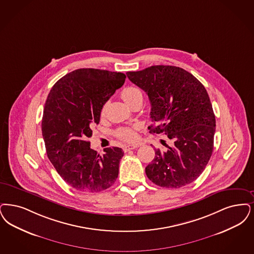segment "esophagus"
I'll use <instances>...</instances> for the list:
<instances>
[{"instance_id": "obj_1", "label": "esophagus", "mask_w": 254, "mask_h": 254, "mask_svg": "<svg viewBox=\"0 0 254 254\" xmlns=\"http://www.w3.org/2000/svg\"><path fill=\"white\" fill-rule=\"evenodd\" d=\"M137 147H139V144H138V143L128 144V145H126V146H124V151H125V152H127V151L132 150V149H135V148H137Z\"/></svg>"}]
</instances>
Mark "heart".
<instances>
[{"label":"heart","instance_id":"1","mask_svg":"<svg viewBox=\"0 0 254 254\" xmlns=\"http://www.w3.org/2000/svg\"><path fill=\"white\" fill-rule=\"evenodd\" d=\"M121 97L123 100L126 102L129 107H131L135 104H142L143 100V96H142V92L140 89L136 88V87H127L123 90L121 92ZM107 105H104L102 108V114L106 111ZM117 137H119L120 139H122L124 141L127 142H132L136 139V131L134 127H121L116 131Z\"/></svg>","mask_w":254,"mask_h":254}]
</instances>
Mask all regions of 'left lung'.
Masks as SVG:
<instances>
[{
    "mask_svg": "<svg viewBox=\"0 0 254 254\" xmlns=\"http://www.w3.org/2000/svg\"><path fill=\"white\" fill-rule=\"evenodd\" d=\"M127 75L151 103L150 118L158 126L148 127L149 133H163L174 141L167 151L155 150L145 167L147 178L165 188L193 183L213 149L215 117L206 89L192 73L176 66L155 65Z\"/></svg>",
    "mask_w": 254,
    "mask_h": 254,
    "instance_id": "8db88e82",
    "label": "left lung"
}]
</instances>
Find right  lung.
<instances>
[{
	"mask_svg": "<svg viewBox=\"0 0 254 254\" xmlns=\"http://www.w3.org/2000/svg\"><path fill=\"white\" fill-rule=\"evenodd\" d=\"M126 74L99 69H78L57 82L45 102L41 122L47 156L64 182L75 190L97 193L115 183L122 148L108 147L100 156L91 149V127L102 108Z\"/></svg>",
	"mask_w": 254,
	"mask_h": 254,
	"instance_id": "obj_1",
	"label": "right lung"
}]
</instances>
